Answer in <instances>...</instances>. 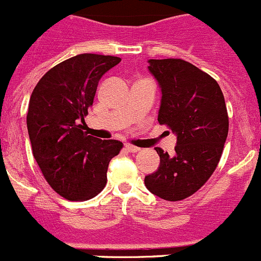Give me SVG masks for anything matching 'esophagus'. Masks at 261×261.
<instances>
[{"label": "esophagus", "mask_w": 261, "mask_h": 261, "mask_svg": "<svg viewBox=\"0 0 261 261\" xmlns=\"http://www.w3.org/2000/svg\"><path fill=\"white\" fill-rule=\"evenodd\" d=\"M125 150L128 151V153H136V151L140 150V148H138V146L130 145V144H126V145H125Z\"/></svg>", "instance_id": "34e87169"}]
</instances>
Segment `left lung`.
Instances as JSON below:
<instances>
[{
	"label": "left lung",
	"mask_w": 261,
	"mask_h": 261,
	"mask_svg": "<svg viewBox=\"0 0 261 261\" xmlns=\"http://www.w3.org/2000/svg\"><path fill=\"white\" fill-rule=\"evenodd\" d=\"M148 70L161 89L158 121L177 136L174 154L155 148L161 162L145 176L151 194L168 201L189 198L218 166L228 135V115L218 83L177 58L149 60Z\"/></svg>",
	"instance_id": "1"
}]
</instances>
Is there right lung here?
Here are the masks:
<instances>
[{
    "instance_id": "add662e5",
    "label": "right lung",
    "mask_w": 261,
    "mask_h": 261,
    "mask_svg": "<svg viewBox=\"0 0 261 261\" xmlns=\"http://www.w3.org/2000/svg\"><path fill=\"white\" fill-rule=\"evenodd\" d=\"M120 57L83 53L58 63L34 88L27 116L33 155L57 194L72 201L94 198L107 184L111 159L122 143L84 130L100 77Z\"/></svg>"
}]
</instances>
